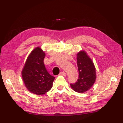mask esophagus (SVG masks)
Segmentation results:
<instances>
[{
  "label": "esophagus",
  "instance_id": "esophagus-1",
  "mask_svg": "<svg viewBox=\"0 0 123 123\" xmlns=\"http://www.w3.org/2000/svg\"><path fill=\"white\" fill-rule=\"evenodd\" d=\"M60 75H62V76H66V73L65 72H61L60 73Z\"/></svg>",
  "mask_w": 123,
  "mask_h": 123
}]
</instances>
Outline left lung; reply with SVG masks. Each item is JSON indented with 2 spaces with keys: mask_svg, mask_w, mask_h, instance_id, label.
<instances>
[{
  "mask_svg": "<svg viewBox=\"0 0 123 123\" xmlns=\"http://www.w3.org/2000/svg\"><path fill=\"white\" fill-rule=\"evenodd\" d=\"M79 77L77 81L70 84V87L77 92H85L92 87L96 79V71L94 63L87 53L81 51L77 54Z\"/></svg>",
  "mask_w": 123,
  "mask_h": 123,
  "instance_id": "8db88e82",
  "label": "left lung"
}]
</instances>
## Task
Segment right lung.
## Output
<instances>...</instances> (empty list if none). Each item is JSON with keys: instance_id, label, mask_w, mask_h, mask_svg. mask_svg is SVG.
I'll return each instance as SVG.
<instances>
[{"instance_id": "obj_1", "label": "right lung", "mask_w": 123, "mask_h": 123, "mask_svg": "<svg viewBox=\"0 0 123 123\" xmlns=\"http://www.w3.org/2000/svg\"><path fill=\"white\" fill-rule=\"evenodd\" d=\"M44 57V52L40 47H36L28 56L22 71L25 86L31 92L39 95L50 91L55 79L45 67Z\"/></svg>"}]
</instances>
